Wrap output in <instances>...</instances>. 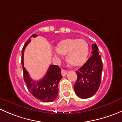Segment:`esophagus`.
<instances>
[{
	"label": "esophagus",
	"mask_w": 122,
	"mask_h": 122,
	"mask_svg": "<svg viewBox=\"0 0 122 122\" xmlns=\"http://www.w3.org/2000/svg\"><path fill=\"white\" fill-rule=\"evenodd\" d=\"M67 71H66V70H63V69L61 70V75H62L63 76H66V74H67Z\"/></svg>",
	"instance_id": "obj_1"
}]
</instances>
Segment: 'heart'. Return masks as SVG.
Wrapping results in <instances>:
<instances>
[{
	"label": "heart",
	"mask_w": 122,
	"mask_h": 122,
	"mask_svg": "<svg viewBox=\"0 0 122 122\" xmlns=\"http://www.w3.org/2000/svg\"><path fill=\"white\" fill-rule=\"evenodd\" d=\"M57 53L67 55V61L71 66L78 67L87 60L89 53L87 43L83 39L67 38L59 42L56 47Z\"/></svg>",
	"instance_id": "heart-1"
}]
</instances>
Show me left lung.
Masks as SVG:
<instances>
[{
	"label": "left lung",
	"mask_w": 122,
	"mask_h": 122,
	"mask_svg": "<svg viewBox=\"0 0 122 122\" xmlns=\"http://www.w3.org/2000/svg\"><path fill=\"white\" fill-rule=\"evenodd\" d=\"M92 56L76 71L77 80L74 85V90L77 96L87 99L93 96L100 86L103 65L99 55L96 44L92 45Z\"/></svg>",
	"instance_id": "8db88e82"
}]
</instances>
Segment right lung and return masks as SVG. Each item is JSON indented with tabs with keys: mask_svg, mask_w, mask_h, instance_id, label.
<instances>
[{
	"mask_svg": "<svg viewBox=\"0 0 122 122\" xmlns=\"http://www.w3.org/2000/svg\"><path fill=\"white\" fill-rule=\"evenodd\" d=\"M37 35L33 34L24 45L22 51V65L23 69V79L27 88L32 95L41 101L44 102H51L58 96V84L61 80V69L57 65H50L47 73L39 81H33L30 77L25 67H24V51L26 46L31 42L32 37Z\"/></svg>",
	"mask_w": 122,
	"mask_h": 122,
	"instance_id": "obj_1",
	"label": "right lung"
}]
</instances>
